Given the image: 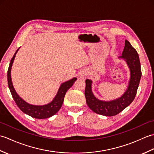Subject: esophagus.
<instances>
[{"label": "esophagus", "instance_id": "esophagus-1", "mask_svg": "<svg viewBox=\"0 0 154 154\" xmlns=\"http://www.w3.org/2000/svg\"><path fill=\"white\" fill-rule=\"evenodd\" d=\"M85 75H84V74H83V75H81V77H83V76H85Z\"/></svg>", "mask_w": 154, "mask_h": 154}]
</instances>
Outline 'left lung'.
<instances>
[{"label": "left lung", "instance_id": "8db88e82", "mask_svg": "<svg viewBox=\"0 0 154 154\" xmlns=\"http://www.w3.org/2000/svg\"><path fill=\"white\" fill-rule=\"evenodd\" d=\"M120 57L126 60L130 69V80L128 88L123 95L115 100L105 102L97 99L91 91V81L87 79L85 95L87 105L93 112L106 116H112L126 109L134 99L142 76L141 65L137 51L128 40H125V46L122 55Z\"/></svg>", "mask_w": 154, "mask_h": 154}]
</instances>
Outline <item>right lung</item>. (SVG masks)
Masks as SVG:
<instances>
[{"instance_id": "obj_1", "label": "right lung", "mask_w": 154, "mask_h": 154, "mask_svg": "<svg viewBox=\"0 0 154 154\" xmlns=\"http://www.w3.org/2000/svg\"><path fill=\"white\" fill-rule=\"evenodd\" d=\"M18 50L19 48L16 50L15 54L13 55L12 58L11 59L7 72L8 87L10 89V91H11L12 96L13 97V99H14L16 104H17L19 109H20L23 112H24L25 114H26L32 117L35 118V119H44L54 116V114H56L58 112V110L61 109L62 104H63V103L65 93H66L68 89L73 85L75 81L77 80V78L75 77L73 79L62 83L60 88L59 89L57 95L55 96L53 101H51L50 103L45 104V105L44 106H35L29 104L26 102H25L24 100H22L21 98L18 95V94L16 93L14 87H13L11 81V67L13 63V61H14V57L16 56V54L17 53Z\"/></svg>"}]
</instances>
